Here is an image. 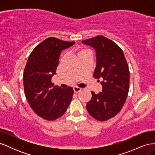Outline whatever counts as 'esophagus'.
Masks as SVG:
<instances>
[{"label":"esophagus","mask_w":155,"mask_h":155,"mask_svg":"<svg viewBox=\"0 0 155 155\" xmlns=\"http://www.w3.org/2000/svg\"><path fill=\"white\" fill-rule=\"evenodd\" d=\"M81 90H82L81 88H79V87H74V92H76V93L80 92Z\"/></svg>","instance_id":"esophagus-1"}]
</instances>
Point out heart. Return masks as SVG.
<instances>
[{
    "instance_id": "1",
    "label": "heart",
    "mask_w": 155,
    "mask_h": 155,
    "mask_svg": "<svg viewBox=\"0 0 155 155\" xmlns=\"http://www.w3.org/2000/svg\"><path fill=\"white\" fill-rule=\"evenodd\" d=\"M87 53H91L90 50H88V49H81L80 50H79V51H78V55H81V54H87Z\"/></svg>"
}]
</instances>
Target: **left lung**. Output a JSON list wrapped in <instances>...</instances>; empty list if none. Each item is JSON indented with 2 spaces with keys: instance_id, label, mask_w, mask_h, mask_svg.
I'll return each mask as SVG.
<instances>
[{
  "instance_id": "8db88e82",
  "label": "left lung",
  "mask_w": 155,
  "mask_h": 155,
  "mask_svg": "<svg viewBox=\"0 0 155 155\" xmlns=\"http://www.w3.org/2000/svg\"><path fill=\"white\" fill-rule=\"evenodd\" d=\"M82 43L96 50V67L93 77L103 79L102 92L97 94L91 92L92 98L86 108L92 118L107 121L119 113L128 96V64L120 46L104 35L92 37Z\"/></svg>"
}]
</instances>
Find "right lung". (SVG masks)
Segmentation results:
<instances>
[{"label":"right lung","mask_w":155,"mask_h":155,"mask_svg":"<svg viewBox=\"0 0 155 155\" xmlns=\"http://www.w3.org/2000/svg\"><path fill=\"white\" fill-rule=\"evenodd\" d=\"M74 43L50 37L35 46L28 59L23 74L25 96L33 110L46 120L62 116L72 101V87H54L51 81L61 51Z\"/></svg>","instance_id":"obj_1"}]
</instances>
